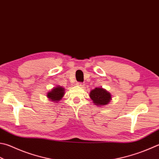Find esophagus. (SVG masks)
I'll use <instances>...</instances> for the list:
<instances>
[{
	"label": "esophagus",
	"instance_id": "1",
	"mask_svg": "<svg viewBox=\"0 0 159 159\" xmlns=\"http://www.w3.org/2000/svg\"><path fill=\"white\" fill-rule=\"evenodd\" d=\"M77 86H80V87L83 88L84 86V84L82 83V82H77Z\"/></svg>",
	"mask_w": 159,
	"mask_h": 159
}]
</instances>
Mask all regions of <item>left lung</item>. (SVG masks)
Instances as JSON below:
<instances>
[{
    "mask_svg": "<svg viewBox=\"0 0 159 159\" xmlns=\"http://www.w3.org/2000/svg\"><path fill=\"white\" fill-rule=\"evenodd\" d=\"M90 97L98 105H107L111 99L109 93L102 88H95L92 90L90 93Z\"/></svg>",
    "mask_w": 159,
    "mask_h": 159,
    "instance_id": "1",
    "label": "left lung"
}]
</instances>
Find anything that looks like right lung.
Here are the masks:
<instances>
[{
    "label": "right lung",
    "mask_w": 159,
    "mask_h": 159,
    "mask_svg": "<svg viewBox=\"0 0 159 159\" xmlns=\"http://www.w3.org/2000/svg\"><path fill=\"white\" fill-rule=\"evenodd\" d=\"M64 95V89L62 88L61 86H57V87L54 88L51 91L48 93V98L50 100H52V101L57 102L60 100L63 95Z\"/></svg>",
    "instance_id": "1"
}]
</instances>
